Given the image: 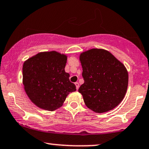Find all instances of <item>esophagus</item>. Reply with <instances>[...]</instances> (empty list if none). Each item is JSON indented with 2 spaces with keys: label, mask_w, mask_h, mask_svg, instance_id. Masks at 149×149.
Instances as JSON below:
<instances>
[{
  "label": "esophagus",
  "mask_w": 149,
  "mask_h": 149,
  "mask_svg": "<svg viewBox=\"0 0 149 149\" xmlns=\"http://www.w3.org/2000/svg\"><path fill=\"white\" fill-rule=\"evenodd\" d=\"M75 85H76V89L78 90V88H79V83H78V82H75Z\"/></svg>",
  "instance_id": "obj_1"
}]
</instances>
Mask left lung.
I'll return each instance as SVG.
<instances>
[{
    "label": "left lung",
    "mask_w": 149,
    "mask_h": 149,
    "mask_svg": "<svg viewBox=\"0 0 149 149\" xmlns=\"http://www.w3.org/2000/svg\"><path fill=\"white\" fill-rule=\"evenodd\" d=\"M84 83L78 92L87 107L98 112H107L117 106L126 94L128 71L110 52L93 48L80 56Z\"/></svg>",
    "instance_id": "1"
}]
</instances>
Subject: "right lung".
Masks as SVG:
<instances>
[{"instance_id": "1", "label": "right lung", "mask_w": 149, "mask_h": 149, "mask_svg": "<svg viewBox=\"0 0 149 149\" xmlns=\"http://www.w3.org/2000/svg\"><path fill=\"white\" fill-rule=\"evenodd\" d=\"M67 56L55 51L39 53L23 66V84L37 107L53 111L61 107L69 93L76 91L64 71Z\"/></svg>"}]
</instances>
